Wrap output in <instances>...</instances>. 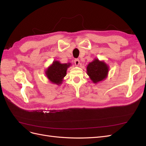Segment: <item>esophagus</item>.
I'll return each mask as SVG.
<instances>
[{"label":"esophagus","mask_w":146,"mask_h":146,"mask_svg":"<svg viewBox=\"0 0 146 146\" xmlns=\"http://www.w3.org/2000/svg\"><path fill=\"white\" fill-rule=\"evenodd\" d=\"M74 63H75V64H76V66H78L79 65V64H80V61H79L78 59H75Z\"/></svg>","instance_id":"esophagus-1"}]
</instances>
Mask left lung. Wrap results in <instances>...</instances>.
Instances as JSON below:
<instances>
[{"instance_id": "left-lung-1", "label": "left lung", "mask_w": 146, "mask_h": 146, "mask_svg": "<svg viewBox=\"0 0 146 146\" xmlns=\"http://www.w3.org/2000/svg\"><path fill=\"white\" fill-rule=\"evenodd\" d=\"M109 66L104 61L95 58L88 64L86 72L94 83H98L104 80L108 77Z\"/></svg>"}]
</instances>
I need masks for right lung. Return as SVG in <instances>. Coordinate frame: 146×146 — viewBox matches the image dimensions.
Segmentation results:
<instances>
[{
    "label": "right lung",
    "instance_id": "add662e5",
    "mask_svg": "<svg viewBox=\"0 0 146 146\" xmlns=\"http://www.w3.org/2000/svg\"><path fill=\"white\" fill-rule=\"evenodd\" d=\"M70 66V63H61L58 61H54L45 70L46 76L51 83L57 85H61L67 69Z\"/></svg>",
    "mask_w": 146,
    "mask_h": 146
}]
</instances>
